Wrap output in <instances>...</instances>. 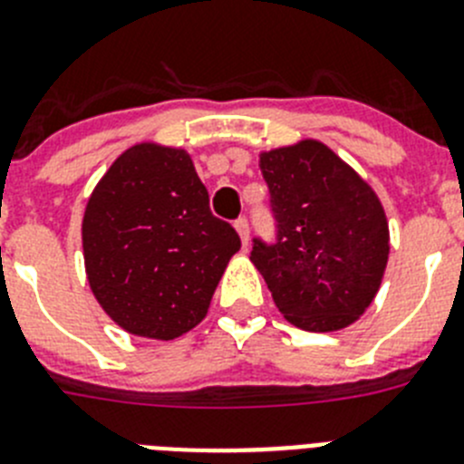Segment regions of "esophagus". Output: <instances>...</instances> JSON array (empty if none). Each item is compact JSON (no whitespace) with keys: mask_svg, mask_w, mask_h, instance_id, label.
Instances as JSON below:
<instances>
[{"mask_svg":"<svg viewBox=\"0 0 464 464\" xmlns=\"http://www.w3.org/2000/svg\"><path fill=\"white\" fill-rule=\"evenodd\" d=\"M235 227H237V232H239V237H241V244L248 246V239H251V227H248V220L239 218L235 223Z\"/></svg>","mask_w":464,"mask_h":464,"instance_id":"34e87169","label":"esophagus"}]
</instances>
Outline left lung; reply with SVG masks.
I'll use <instances>...</instances> for the list:
<instances>
[{
  "label": "left lung",
  "mask_w": 464,
  "mask_h": 464,
  "mask_svg": "<svg viewBox=\"0 0 464 464\" xmlns=\"http://www.w3.org/2000/svg\"><path fill=\"white\" fill-rule=\"evenodd\" d=\"M276 244L253 241L251 262L283 318L337 332L367 311L383 281L391 235L379 197L315 139L260 153Z\"/></svg>",
  "instance_id": "left-lung-1"
}]
</instances>
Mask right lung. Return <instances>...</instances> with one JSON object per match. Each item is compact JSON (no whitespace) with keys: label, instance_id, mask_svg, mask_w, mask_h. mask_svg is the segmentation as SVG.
Masks as SVG:
<instances>
[{"label":"right lung","instance_id":"add662e5","mask_svg":"<svg viewBox=\"0 0 464 464\" xmlns=\"http://www.w3.org/2000/svg\"><path fill=\"white\" fill-rule=\"evenodd\" d=\"M90 290L137 337H181L204 321L239 235L208 208L183 149L134 143L94 186L83 213Z\"/></svg>","mask_w":464,"mask_h":464}]
</instances>
